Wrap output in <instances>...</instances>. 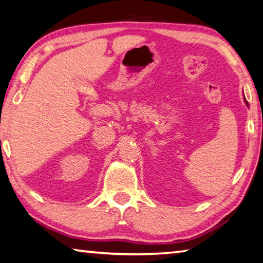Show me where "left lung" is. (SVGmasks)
I'll use <instances>...</instances> for the list:
<instances>
[{
    "label": "left lung",
    "instance_id": "left-lung-1",
    "mask_svg": "<svg viewBox=\"0 0 263 263\" xmlns=\"http://www.w3.org/2000/svg\"><path fill=\"white\" fill-rule=\"evenodd\" d=\"M245 102H246V104H248V102L246 101V99H245Z\"/></svg>",
    "mask_w": 263,
    "mask_h": 263
}]
</instances>
